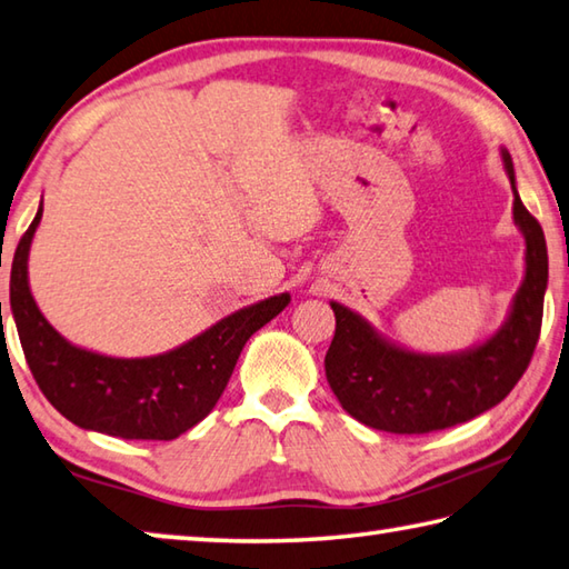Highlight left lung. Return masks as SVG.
<instances>
[{"instance_id": "8db88e82", "label": "left lung", "mask_w": 569, "mask_h": 569, "mask_svg": "<svg viewBox=\"0 0 569 569\" xmlns=\"http://www.w3.org/2000/svg\"><path fill=\"white\" fill-rule=\"evenodd\" d=\"M512 186V219L525 236V276L508 318L482 343L458 353H416L330 301L336 336L326 353V378L348 416L368 428L422 436L470 420L508 396L530 366L542 326L547 243L525 209L508 149H500Z\"/></svg>"}]
</instances>
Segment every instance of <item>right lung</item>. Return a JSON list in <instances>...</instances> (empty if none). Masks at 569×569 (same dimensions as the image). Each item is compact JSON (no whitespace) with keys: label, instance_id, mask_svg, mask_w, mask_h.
<instances>
[{"label":"right lung","instance_id":"obj_1","mask_svg":"<svg viewBox=\"0 0 569 569\" xmlns=\"http://www.w3.org/2000/svg\"><path fill=\"white\" fill-rule=\"evenodd\" d=\"M19 241L9 303L37 386L74 426L123 440H173L219 402L241 350L258 328L291 303L278 293L221 318L179 348L147 358H113L79 348L49 323L29 288V249L41 221Z\"/></svg>","mask_w":569,"mask_h":569}]
</instances>
